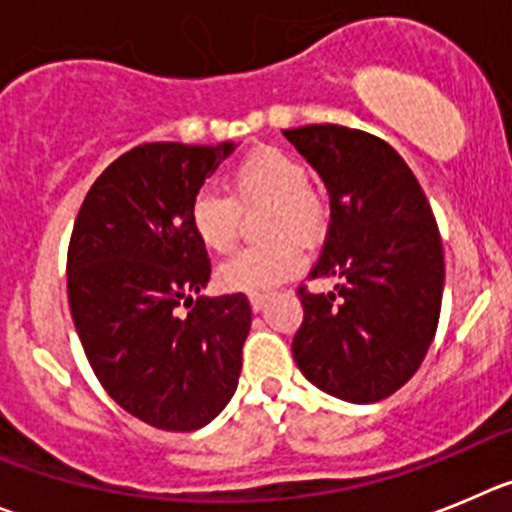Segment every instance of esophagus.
<instances>
[{"mask_svg": "<svg viewBox=\"0 0 512 512\" xmlns=\"http://www.w3.org/2000/svg\"><path fill=\"white\" fill-rule=\"evenodd\" d=\"M267 301H270V296H267V293H255V296H250L252 311H262V308L267 306Z\"/></svg>", "mask_w": 512, "mask_h": 512, "instance_id": "esophagus-1", "label": "esophagus"}]
</instances>
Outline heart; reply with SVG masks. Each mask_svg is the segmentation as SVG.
Returning a JSON list of instances; mask_svg holds the SVG:
<instances>
[{
	"label": "heart",
	"mask_w": 512,
	"mask_h": 512,
	"mask_svg": "<svg viewBox=\"0 0 512 512\" xmlns=\"http://www.w3.org/2000/svg\"><path fill=\"white\" fill-rule=\"evenodd\" d=\"M265 206L257 234L267 239L229 257L216 270V283L232 293H267L293 278L303 265V247L326 232L324 199L308 186V168L278 147H257L239 160L227 178V196L201 188L188 204V224L201 247L227 252L239 232V211Z\"/></svg>",
	"instance_id": "b5f03b06"
}]
</instances>
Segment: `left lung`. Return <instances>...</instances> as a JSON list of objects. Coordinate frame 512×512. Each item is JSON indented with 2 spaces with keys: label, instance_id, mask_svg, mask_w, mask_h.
<instances>
[{
  "label": "left lung",
  "instance_id": "8db88e82",
  "mask_svg": "<svg viewBox=\"0 0 512 512\" xmlns=\"http://www.w3.org/2000/svg\"><path fill=\"white\" fill-rule=\"evenodd\" d=\"M316 168L331 201L324 250L308 278H336L329 293L298 288V370L349 403H377L416 375L439 326L444 250L413 170L380 137L342 124L285 130Z\"/></svg>",
  "mask_w": 512,
  "mask_h": 512
}]
</instances>
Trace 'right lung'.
Wrapping results in <instances>:
<instances>
[{"mask_svg":"<svg viewBox=\"0 0 512 512\" xmlns=\"http://www.w3.org/2000/svg\"><path fill=\"white\" fill-rule=\"evenodd\" d=\"M234 142H147L86 193L68 245V306L89 365L124 411L196 431L237 390L252 308L245 293L193 301L211 262L188 204ZM194 303L188 317L177 313Z\"/></svg>","mask_w":512,"mask_h":512,"instance_id":"obj_1","label":"right lung"}]
</instances>
